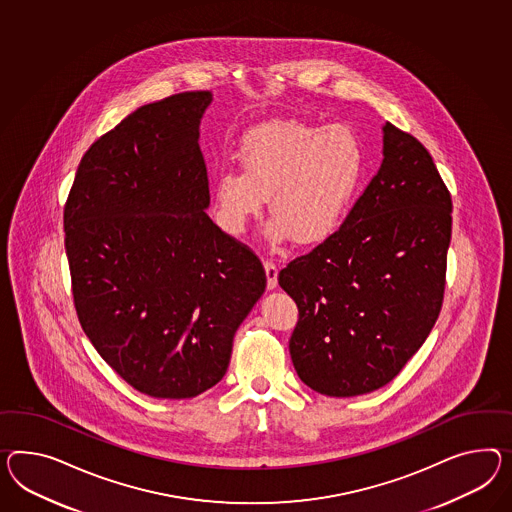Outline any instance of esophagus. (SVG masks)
Segmentation results:
<instances>
[{
  "instance_id": "obj_1",
  "label": "esophagus",
  "mask_w": 512,
  "mask_h": 512,
  "mask_svg": "<svg viewBox=\"0 0 512 512\" xmlns=\"http://www.w3.org/2000/svg\"><path fill=\"white\" fill-rule=\"evenodd\" d=\"M263 267H265V273H267V288L275 289L276 276H278V267H276V263L273 262V260H265V262H263Z\"/></svg>"
}]
</instances>
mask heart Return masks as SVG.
Masks as SVG:
<instances>
[{"mask_svg":"<svg viewBox=\"0 0 512 512\" xmlns=\"http://www.w3.org/2000/svg\"><path fill=\"white\" fill-rule=\"evenodd\" d=\"M241 171L215 180V211L228 234L245 232L263 206L273 215L269 237L319 245L336 234L364 180L366 156L349 128L306 120H273L243 139Z\"/></svg>","mask_w":512,"mask_h":512,"instance_id":"b5f03b06","label":"heart"}]
</instances>
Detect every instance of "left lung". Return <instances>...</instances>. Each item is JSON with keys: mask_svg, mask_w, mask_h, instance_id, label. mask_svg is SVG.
Listing matches in <instances>:
<instances>
[{"mask_svg": "<svg viewBox=\"0 0 512 512\" xmlns=\"http://www.w3.org/2000/svg\"><path fill=\"white\" fill-rule=\"evenodd\" d=\"M451 195L420 141L386 122L384 159L340 230L278 273L299 308L289 354L330 397L388 384L442 310Z\"/></svg>", "mask_w": 512, "mask_h": 512, "instance_id": "obj_1", "label": "left lung"}]
</instances>
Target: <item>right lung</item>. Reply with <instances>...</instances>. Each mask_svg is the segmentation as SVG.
Returning <instances> with one entry per match:
<instances>
[{
  "label": "right lung",
  "instance_id": "add662e5",
  "mask_svg": "<svg viewBox=\"0 0 512 512\" xmlns=\"http://www.w3.org/2000/svg\"><path fill=\"white\" fill-rule=\"evenodd\" d=\"M211 92L143 105L98 137L66 198L79 325L120 379L187 399L223 379L267 284L260 258L206 213L198 124Z\"/></svg>",
  "mask_w": 512,
  "mask_h": 512
}]
</instances>
